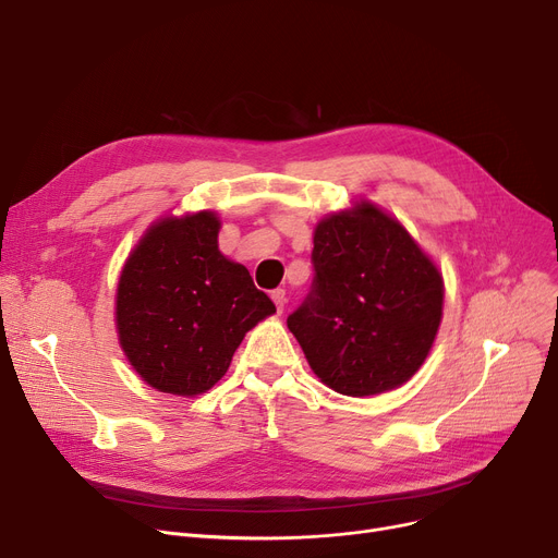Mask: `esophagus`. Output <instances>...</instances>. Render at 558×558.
<instances>
[{
	"mask_svg": "<svg viewBox=\"0 0 558 558\" xmlns=\"http://www.w3.org/2000/svg\"><path fill=\"white\" fill-rule=\"evenodd\" d=\"M271 299H274V303H276L278 314H282V310H284V305H287V294H284V289H276L274 294H271Z\"/></svg>",
	"mask_w": 558,
	"mask_h": 558,
	"instance_id": "esophagus-1",
	"label": "esophagus"
}]
</instances>
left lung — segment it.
Here are the masks:
<instances>
[{"instance_id": "left-lung-1", "label": "left lung", "mask_w": 558, "mask_h": 558, "mask_svg": "<svg viewBox=\"0 0 558 558\" xmlns=\"http://www.w3.org/2000/svg\"><path fill=\"white\" fill-rule=\"evenodd\" d=\"M314 282L287 318L314 375L364 398L416 375L444 318V276L407 228L360 198L314 228Z\"/></svg>"}]
</instances>
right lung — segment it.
<instances>
[{
  "instance_id": "right-lung-1",
  "label": "right lung",
  "mask_w": 558,
  "mask_h": 558,
  "mask_svg": "<svg viewBox=\"0 0 558 558\" xmlns=\"http://www.w3.org/2000/svg\"><path fill=\"white\" fill-rule=\"evenodd\" d=\"M213 210L160 217L129 253L114 294L117 339L146 385L194 398L226 375L248 330L276 305L219 251Z\"/></svg>"
}]
</instances>
